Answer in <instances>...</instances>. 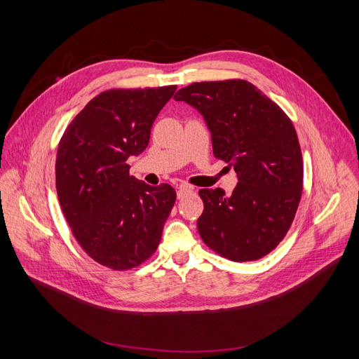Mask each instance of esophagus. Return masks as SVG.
<instances>
[{"instance_id": "34e87169", "label": "esophagus", "mask_w": 359, "mask_h": 359, "mask_svg": "<svg viewBox=\"0 0 359 359\" xmlns=\"http://www.w3.org/2000/svg\"><path fill=\"white\" fill-rule=\"evenodd\" d=\"M190 193H193V187H190V186H186V184H182V186H180V187H178L177 196H178V199H182V198L189 196Z\"/></svg>"}]
</instances>
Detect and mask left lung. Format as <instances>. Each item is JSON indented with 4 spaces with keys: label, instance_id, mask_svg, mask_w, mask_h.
Listing matches in <instances>:
<instances>
[{
    "label": "left lung",
    "instance_id": "obj_1",
    "mask_svg": "<svg viewBox=\"0 0 359 359\" xmlns=\"http://www.w3.org/2000/svg\"><path fill=\"white\" fill-rule=\"evenodd\" d=\"M173 99L203 115L215 158L238 175L229 198L222 189L199 190L202 241L233 262L266 256L286 236L302 193V154L290 118L243 79L194 82Z\"/></svg>",
    "mask_w": 359,
    "mask_h": 359
}]
</instances>
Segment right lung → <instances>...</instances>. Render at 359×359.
Instances as JSON below:
<instances>
[{"instance_id":"add662e5","label":"right lung","mask_w":359,"mask_h":359,"mask_svg":"<svg viewBox=\"0 0 359 359\" xmlns=\"http://www.w3.org/2000/svg\"><path fill=\"white\" fill-rule=\"evenodd\" d=\"M177 85L116 88L95 95L73 118L57 151L58 201L72 233L95 262L115 271L154 255L177 193L130 175V156L149 142L151 127Z\"/></svg>"}]
</instances>
